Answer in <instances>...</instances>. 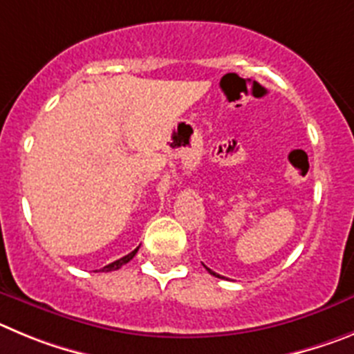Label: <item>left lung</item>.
<instances>
[{"label": "left lung", "instance_id": "obj_1", "mask_svg": "<svg viewBox=\"0 0 354 354\" xmlns=\"http://www.w3.org/2000/svg\"><path fill=\"white\" fill-rule=\"evenodd\" d=\"M206 270H208V272H209V273H212V275H215V277H221V275H216V273H215V272H212V270H209V268H206ZM221 279H222V277H221Z\"/></svg>", "mask_w": 354, "mask_h": 354}]
</instances>
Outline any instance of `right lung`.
I'll return each mask as SVG.
<instances>
[{
    "instance_id": "right-lung-1",
    "label": "right lung",
    "mask_w": 354,
    "mask_h": 354,
    "mask_svg": "<svg viewBox=\"0 0 354 354\" xmlns=\"http://www.w3.org/2000/svg\"><path fill=\"white\" fill-rule=\"evenodd\" d=\"M138 250H139V247L136 248V250H132V252H130V254H127V256H123L122 259L114 261V263L107 264V266H104V268H100V270H95V272H114V270H120L123 266V264L129 263V261L132 259V257L136 256V254H138Z\"/></svg>"
}]
</instances>
